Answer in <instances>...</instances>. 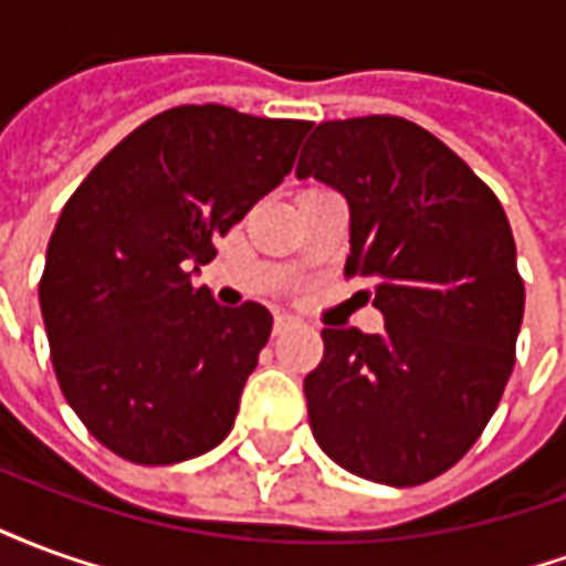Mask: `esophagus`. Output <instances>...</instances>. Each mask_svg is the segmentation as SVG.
Wrapping results in <instances>:
<instances>
[{"label":"esophagus","mask_w":566,"mask_h":566,"mask_svg":"<svg viewBox=\"0 0 566 566\" xmlns=\"http://www.w3.org/2000/svg\"><path fill=\"white\" fill-rule=\"evenodd\" d=\"M294 327H300V321H296L294 315H275V321H272V333H275V336L294 331Z\"/></svg>","instance_id":"obj_1"}]
</instances>
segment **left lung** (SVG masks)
Here are the masks:
<instances>
[{
    "mask_svg": "<svg viewBox=\"0 0 566 566\" xmlns=\"http://www.w3.org/2000/svg\"><path fill=\"white\" fill-rule=\"evenodd\" d=\"M296 175L348 199L345 275L369 279L385 315L381 333L321 331L312 433L348 473L424 485L473 449L515 367L524 282L506 211L449 145L391 115L318 124Z\"/></svg>",
    "mask_w": 566,
    "mask_h": 566,
    "instance_id": "left-lung-1",
    "label": "left lung"
}]
</instances>
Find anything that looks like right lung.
<instances>
[{
    "label": "right lung",
    "instance_id": "right-lung-1",
    "mask_svg": "<svg viewBox=\"0 0 566 566\" xmlns=\"http://www.w3.org/2000/svg\"><path fill=\"white\" fill-rule=\"evenodd\" d=\"M308 120L178 105L133 129L69 197L39 303L60 391L117 458L163 467L233 430L272 315L223 308L187 266L296 160Z\"/></svg>",
    "mask_w": 566,
    "mask_h": 566
}]
</instances>
